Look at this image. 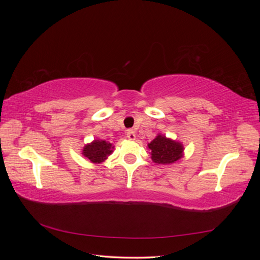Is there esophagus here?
<instances>
[{"instance_id":"obj_1","label":"esophagus","mask_w":260,"mask_h":260,"mask_svg":"<svg viewBox=\"0 0 260 260\" xmlns=\"http://www.w3.org/2000/svg\"><path fill=\"white\" fill-rule=\"evenodd\" d=\"M125 135H127V138L129 139V140H135L136 139V132L133 131V130H127V133H125Z\"/></svg>"}]
</instances>
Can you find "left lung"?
Segmentation results:
<instances>
[{"label": "left lung", "instance_id": "left-lung-1", "mask_svg": "<svg viewBox=\"0 0 260 260\" xmlns=\"http://www.w3.org/2000/svg\"><path fill=\"white\" fill-rule=\"evenodd\" d=\"M147 146L151 149V157L156 164L168 165L176 162L182 157V144L161 135L157 136Z\"/></svg>", "mask_w": 260, "mask_h": 260}]
</instances>
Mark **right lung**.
Wrapping results in <instances>:
<instances>
[{"mask_svg":"<svg viewBox=\"0 0 260 260\" xmlns=\"http://www.w3.org/2000/svg\"><path fill=\"white\" fill-rule=\"evenodd\" d=\"M113 148L114 146L106 141L95 140L94 142L83 147L82 154L92 162H102L107 158L109 154L113 153Z\"/></svg>","mask_w":260,"mask_h":260,"instance_id":"obj_1","label":"right lung"}]
</instances>
